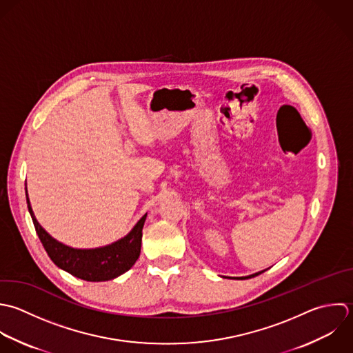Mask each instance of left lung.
Segmentation results:
<instances>
[{"mask_svg":"<svg viewBox=\"0 0 353 353\" xmlns=\"http://www.w3.org/2000/svg\"><path fill=\"white\" fill-rule=\"evenodd\" d=\"M264 271H261V272H257V274H254V275H250V276H245V278H238V279H249V278H254V276H257V275H260V274H263Z\"/></svg>","mask_w":353,"mask_h":353,"instance_id":"left-lung-1","label":"left lung"}]
</instances>
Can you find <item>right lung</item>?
<instances>
[{
  "label": "right lung",
  "mask_w": 353,
  "mask_h": 353,
  "mask_svg": "<svg viewBox=\"0 0 353 353\" xmlns=\"http://www.w3.org/2000/svg\"><path fill=\"white\" fill-rule=\"evenodd\" d=\"M27 206L38 238L50 260L59 268L67 271L75 278L88 282H104L114 279L130 270L140 256L143 225L147 214H144L134 228L121 241L99 249L79 250L61 245L45 232L34 217L28 196Z\"/></svg>",
  "instance_id": "right-lung-1"
}]
</instances>
